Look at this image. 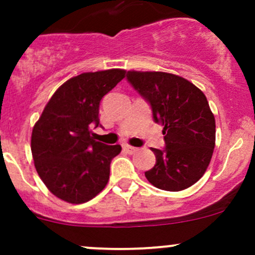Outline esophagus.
<instances>
[{
  "label": "esophagus",
  "mask_w": 255,
  "mask_h": 255,
  "mask_svg": "<svg viewBox=\"0 0 255 255\" xmlns=\"http://www.w3.org/2000/svg\"><path fill=\"white\" fill-rule=\"evenodd\" d=\"M123 150L127 151L128 154H133L137 151V148H134V146L132 145H128V144H123Z\"/></svg>",
  "instance_id": "esophagus-1"
}]
</instances>
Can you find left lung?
<instances>
[{"mask_svg": "<svg viewBox=\"0 0 255 255\" xmlns=\"http://www.w3.org/2000/svg\"><path fill=\"white\" fill-rule=\"evenodd\" d=\"M127 79L164 127L166 148H151L156 161L145 177L165 191L192 186L206 173L216 143L215 116L205 94L189 80L163 71L130 70Z\"/></svg>", "mask_w": 255, "mask_h": 255, "instance_id": "obj_1", "label": "left lung"}]
</instances>
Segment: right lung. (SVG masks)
<instances>
[{
  "mask_svg": "<svg viewBox=\"0 0 255 255\" xmlns=\"http://www.w3.org/2000/svg\"><path fill=\"white\" fill-rule=\"evenodd\" d=\"M125 76L123 69H110L69 79L35 122L30 138L35 170L58 199L84 204L106 187L110 164L122 146L95 140L91 127L100 125L102 97Z\"/></svg>",
  "mask_w": 255,
  "mask_h": 255,
  "instance_id": "1",
  "label": "right lung"
}]
</instances>
